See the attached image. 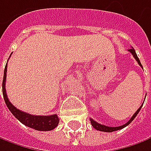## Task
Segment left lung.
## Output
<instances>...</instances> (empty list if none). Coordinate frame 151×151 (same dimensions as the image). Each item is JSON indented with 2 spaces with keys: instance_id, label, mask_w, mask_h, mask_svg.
Here are the masks:
<instances>
[{
  "instance_id": "left-lung-1",
  "label": "left lung",
  "mask_w": 151,
  "mask_h": 151,
  "mask_svg": "<svg viewBox=\"0 0 151 151\" xmlns=\"http://www.w3.org/2000/svg\"><path fill=\"white\" fill-rule=\"evenodd\" d=\"M128 51L129 52H131V54L134 56V57L135 58V60L138 62L139 63V65L140 66L141 68H143V67H142V65H141L140 61H139V57L137 56V54H136V52H135V50L134 48H131V49L128 50ZM143 106V104L140 106V107L138 109L137 111H136V112H135L134 114L133 115V116L130 118V120L127 122V123H125V124H123V125H122V126H119V127H108V126H105V125H103V124H101V123H98L97 122H95V120H93L92 118H90V122H91V125L94 127V128L96 129V130H99V131H102V132H107V133H111V132H114V131H116V130H119V129H122V128H125V127H127L128 124H130L132 121L134 119L135 117H136V116L138 115V113L139 112V111H140L141 107Z\"/></svg>"
}]
</instances>
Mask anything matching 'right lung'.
I'll return each instance as SVG.
<instances>
[{
	"instance_id": "1",
	"label": "right lung",
	"mask_w": 151,
	"mask_h": 151,
	"mask_svg": "<svg viewBox=\"0 0 151 151\" xmlns=\"http://www.w3.org/2000/svg\"><path fill=\"white\" fill-rule=\"evenodd\" d=\"M6 71H7V63L4 69L3 81H2V93H3L4 101L6 104L9 111L13 114L18 121L27 127L34 128L38 131H50L57 127L59 123V118L57 115H50V116H35L22 111L17 109L8 100L6 91Z\"/></svg>"
}]
</instances>
